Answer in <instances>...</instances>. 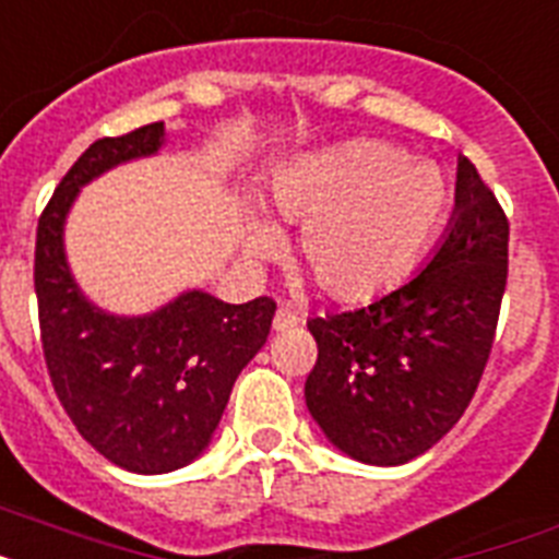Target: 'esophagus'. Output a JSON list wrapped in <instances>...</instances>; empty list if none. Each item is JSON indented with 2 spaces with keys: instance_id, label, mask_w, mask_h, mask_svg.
I'll list each match as a JSON object with an SVG mask.
<instances>
[{
  "instance_id": "1",
  "label": "esophagus",
  "mask_w": 559,
  "mask_h": 559,
  "mask_svg": "<svg viewBox=\"0 0 559 559\" xmlns=\"http://www.w3.org/2000/svg\"><path fill=\"white\" fill-rule=\"evenodd\" d=\"M298 323H301V318L295 316L293 309L281 307L278 312H275V318H272V330H275V332H287V330H295Z\"/></svg>"
}]
</instances>
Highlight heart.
<instances>
[{
    "label": "heart",
    "mask_w": 559,
    "mask_h": 559,
    "mask_svg": "<svg viewBox=\"0 0 559 559\" xmlns=\"http://www.w3.org/2000/svg\"><path fill=\"white\" fill-rule=\"evenodd\" d=\"M272 207L298 224V266L330 301L360 307L397 289L420 264L449 207L443 173L378 139L298 158L281 173ZM247 250L270 258L278 233L252 224Z\"/></svg>",
    "instance_id": "heart-1"
}]
</instances>
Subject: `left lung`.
Returning a JSON list of instances; mask_svg holds the SVG:
<instances>
[{
	"instance_id": "1",
	"label": "left lung",
	"mask_w": 559,
	"mask_h": 559,
	"mask_svg": "<svg viewBox=\"0 0 559 559\" xmlns=\"http://www.w3.org/2000/svg\"><path fill=\"white\" fill-rule=\"evenodd\" d=\"M509 278V218L468 158L429 264L367 307L309 318V415L341 452L401 466L438 443L477 392Z\"/></svg>"
}]
</instances>
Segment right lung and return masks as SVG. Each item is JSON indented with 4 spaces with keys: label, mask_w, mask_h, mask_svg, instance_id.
Returning <instances> with one entry per match:
<instances>
[{
    "label": "right lung",
    "mask_w": 559,
    "mask_h": 559,
    "mask_svg": "<svg viewBox=\"0 0 559 559\" xmlns=\"http://www.w3.org/2000/svg\"><path fill=\"white\" fill-rule=\"evenodd\" d=\"M164 124L105 135L64 173L36 227L33 287L56 397L87 443L116 466L164 475L195 461L213 438L241 369L266 344L275 301L224 304L178 295L144 318L93 307L64 261L62 227L79 187L162 147Z\"/></svg>",
    "instance_id": "obj_1"
}]
</instances>
